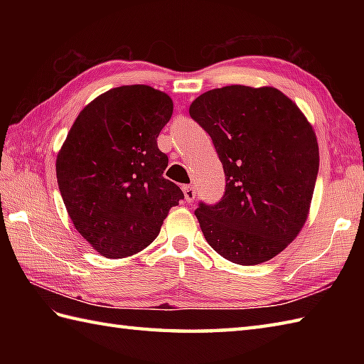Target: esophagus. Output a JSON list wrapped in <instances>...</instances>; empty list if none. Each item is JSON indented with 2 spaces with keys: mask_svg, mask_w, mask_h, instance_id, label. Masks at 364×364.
<instances>
[{
  "mask_svg": "<svg viewBox=\"0 0 364 364\" xmlns=\"http://www.w3.org/2000/svg\"><path fill=\"white\" fill-rule=\"evenodd\" d=\"M183 192H184V198H186V202H194L196 200V196H197V191L194 186H191V184H188V186H183Z\"/></svg>",
  "mask_w": 364,
  "mask_h": 364,
  "instance_id": "esophagus-1",
  "label": "esophagus"
}]
</instances>
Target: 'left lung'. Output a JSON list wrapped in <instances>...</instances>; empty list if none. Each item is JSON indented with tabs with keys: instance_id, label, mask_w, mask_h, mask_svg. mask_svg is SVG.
Segmentation results:
<instances>
[{
	"instance_id": "8db88e82",
	"label": "left lung",
	"mask_w": 364,
	"mask_h": 364,
	"mask_svg": "<svg viewBox=\"0 0 364 364\" xmlns=\"http://www.w3.org/2000/svg\"><path fill=\"white\" fill-rule=\"evenodd\" d=\"M189 114L211 136L227 176L218 205L200 203L202 233L220 257L255 266L283 252L310 214L319 145L282 90L233 84L208 90Z\"/></svg>"
}]
</instances>
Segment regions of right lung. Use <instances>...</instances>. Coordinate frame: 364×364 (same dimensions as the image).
Masks as SVG:
<instances>
[{
    "label": "right lung",
    "mask_w": 364,
    "mask_h": 364,
    "mask_svg": "<svg viewBox=\"0 0 364 364\" xmlns=\"http://www.w3.org/2000/svg\"><path fill=\"white\" fill-rule=\"evenodd\" d=\"M172 112L166 92L145 84L114 87L82 107L60 146V196L75 228L102 257L144 250L184 198L162 176L168 158L156 144Z\"/></svg>",
    "instance_id": "right-lung-1"
}]
</instances>
